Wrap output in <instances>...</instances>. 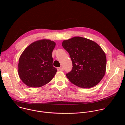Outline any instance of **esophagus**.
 <instances>
[{
    "label": "esophagus",
    "mask_w": 125,
    "mask_h": 125,
    "mask_svg": "<svg viewBox=\"0 0 125 125\" xmlns=\"http://www.w3.org/2000/svg\"><path fill=\"white\" fill-rule=\"evenodd\" d=\"M59 70L60 71H63V70H64V68H63V67H59Z\"/></svg>",
    "instance_id": "esophagus-1"
}]
</instances>
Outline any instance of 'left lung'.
I'll return each instance as SVG.
<instances>
[{"instance_id": "left-lung-1", "label": "left lung", "mask_w": 125, "mask_h": 125, "mask_svg": "<svg viewBox=\"0 0 125 125\" xmlns=\"http://www.w3.org/2000/svg\"><path fill=\"white\" fill-rule=\"evenodd\" d=\"M69 53L73 68L66 74L69 81L82 88L97 85L103 78L106 68V56L101 47L89 39L75 37L62 43Z\"/></svg>"}]
</instances>
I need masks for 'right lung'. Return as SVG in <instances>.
<instances>
[{"instance_id":"add662e5","label":"right lung","mask_w":125,"mask_h":125,"mask_svg":"<svg viewBox=\"0 0 125 125\" xmlns=\"http://www.w3.org/2000/svg\"><path fill=\"white\" fill-rule=\"evenodd\" d=\"M54 42L43 39L30 44L22 52L18 63V75L27 86L41 87L54 77L57 69L53 66L52 52Z\"/></svg>"}]
</instances>
